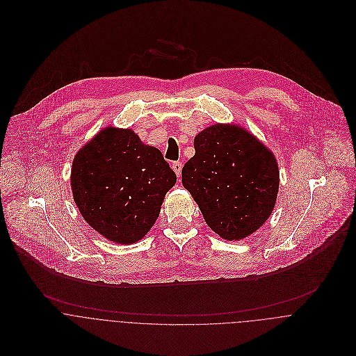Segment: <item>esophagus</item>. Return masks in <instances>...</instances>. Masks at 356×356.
I'll return each mask as SVG.
<instances>
[{
    "instance_id": "obj_1",
    "label": "esophagus",
    "mask_w": 356,
    "mask_h": 356,
    "mask_svg": "<svg viewBox=\"0 0 356 356\" xmlns=\"http://www.w3.org/2000/svg\"><path fill=\"white\" fill-rule=\"evenodd\" d=\"M171 167H172L174 172L177 174V177H179L181 172H182V163H181V161H174V163L171 164Z\"/></svg>"
}]
</instances>
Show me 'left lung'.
Masks as SVG:
<instances>
[{"label": "left lung", "instance_id": "obj_1", "mask_svg": "<svg viewBox=\"0 0 356 356\" xmlns=\"http://www.w3.org/2000/svg\"><path fill=\"white\" fill-rule=\"evenodd\" d=\"M193 144L196 153L182 168V185L207 225L227 241L251 236L277 202L280 170L274 153L233 123L208 126Z\"/></svg>", "mask_w": 356, "mask_h": 356}]
</instances>
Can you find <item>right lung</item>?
<instances>
[{
    "label": "right lung",
    "mask_w": 356,
    "mask_h": 356,
    "mask_svg": "<svg viewBox=\"0 0 356 356\" xmlns=\"http://www.w3.org/2000/svg\"><path fill=\"white\" fill-rule=\"evenodd\" d=\"M177 175L131 129L108 126L74 156L71 189L83 219L115 244H134L159 218Z\"/></svg>",
    "instance_id": "1"
}]
</instances>
